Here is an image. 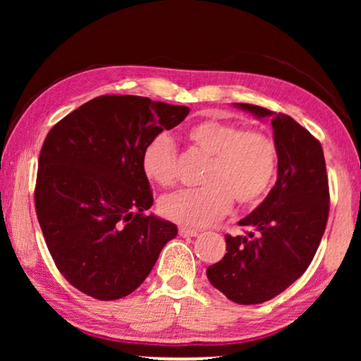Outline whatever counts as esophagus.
<instances>
[{"label": "esophagus", "instance_id": "obj_1", "mask_svg": "<svg viewBox=\"0 0 361 361\" xmlns=\"http://www.w3.org/2000/svg\"><path fill=\"white\" fill-rule=\"evenodd\" d=\"M179 235L180 236H197L199 235V231H197L195 228H189V226H180Z\"/></svg>", "mask_w": 361, "mask_h": 361}]
</instances>
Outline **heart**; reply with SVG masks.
<instances>
[{
  "mask_svg": "<svg viewBox=\"0 0 361 361\" xmlns=\"http://www.w3.org/2000/svg\"><path fill=\"white\" fill-rule=\"evenodd\" d=\"M195 151L209 157L200 176L204 185L179 190L161 200V214L185 226H205L221 219L233 199L251 207L263 199L278 166L276 145L259 130H241L233 121L209 118L187 131ZM141 169L152 184L172 187L177 180L176 147L167 135H157L141 154Z\"/></svg>",
  "mask_w": 361,
  "mask_h": 361,
  "instance_id": "1",
  "label": "heart"
}]
</instances>
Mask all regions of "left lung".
Listing matches in <instances>:
<instances>
[{"mask_svg": "<svg viewBox=\"0 0 361 361\" xmlns=\"http://www.w3.org/2000/svg\"><path fill=\"white\" fill-rule=\"evenodd\" d=\"M259 120L271 118L278 180L268 197L238 221L246 236L226 235V253L207 268L214 288L236 304H261L288 289L309 268L329 219L324 151L310 133L284 113L235 103Z\"/></svg>", "mask_w": 361, "mask_h": 361, "instance_id": "1", "label": "left lung"}]
</instances>
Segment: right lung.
Wrapping results in <instances>:
<instances>
[{"label": "right lung", "instance_id": "obj_1", "mask_svg": "<svg viewBox=\"0 0 361 361\" xmlns=\"http://www.w3.org/2000/svg\"><path fill=\"white\" fill-rule=\"evenodd\" d=\"M189 108L136 95L83 103L49 131L34 200L44 240L63 278L98 300L131 294L177 226L156 215L141 154Z\"/></svg>", "mask_w": 361, "mask_h": 361}]
</instances>
